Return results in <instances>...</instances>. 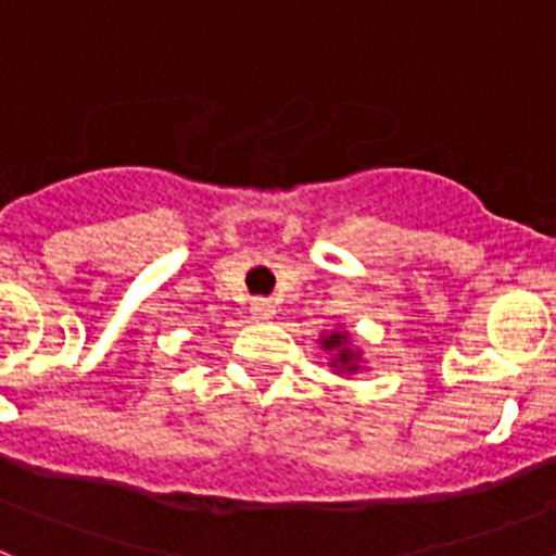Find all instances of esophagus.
Wrapping results in <instances>:
<instances>
[{
    "instance_id": "34e87169",
    "label": "esophagus",
    "mask_w": 556,
    "mask_h": 556,
    "mask_svg": "<svg viewBox=\"0 0 556 556\" xmlns=\"http://www.w3.org/2000/svg\"><path fill=\"white\" fill-rule=\"evenodd\" d=\"M250 314H253L255 320H269L275 314L273 301H267V298H255V301L250 303Z\"/></svg>"
}]
</instances>
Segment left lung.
<instances>
[{"label":"left lung","instance_id":"1","mask_svg":"<svg viewBox=\"0 0 556 556\" xmlns=\"http://www.w3.org/2000/svg\"><path fill=\"white\" fill-rule=\"evenodd\" d=\"M320 345L326 348V351L333 353L331 367L337 372H356L358 370V358H362V353L353 351L351 337H348L345 331H331L328 337L320 339Z\"/></svg>","mask_w":556,"mask_h":556}]
</instances>
